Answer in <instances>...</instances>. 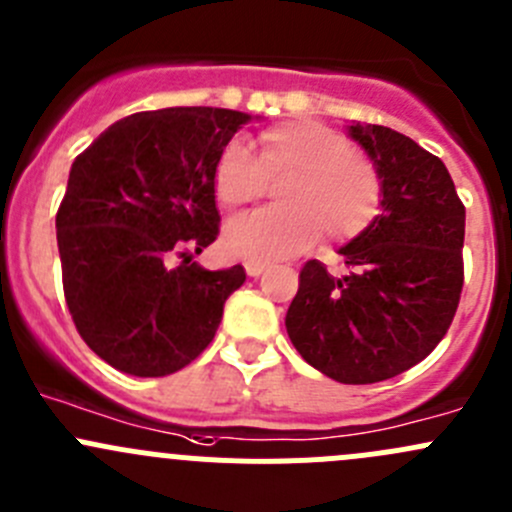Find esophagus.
<instances>
[{"instance_id": "34e87169", "label": "esophagus", "mask_w": 512, "mask_h": 512, "mask_svg": "<svg viewBox=\"0 0 512 512\" xmlns=\"http://www.w3.org/2000/svg\"><path fill=\"white\" fill-rule=\"evenodd\" d=\"M265 262H247V265H245V272H247V275H250V277H260L262 275V272H265Z\"/></svg>"}]
</instances>
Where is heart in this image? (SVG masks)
<instances>
[{"label": "heart", "instance_id": "heart-1", "mask_svg": "<svg viewBox=\"0 0 512 512\" xmlns=\"http://www.w3.org/2000/svg\"><path fill=\"white\" fill-rule=\"evenodd\" d=\"M280 180L277 208L255 210L225 227V247L250 262H275L317 242L359 235L381 205V178L356 156L334 128L314 121H287L260 133V158L242 141H230L213 168L215 195L225 208H240Z\"/></svg>", "mask_w": 512, "mask_h": 512}]
</instances>
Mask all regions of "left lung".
<instances>
[{
	"label": "left lung",
	"mask_w": 512,
	"mask_h": 512,
	"mask_svg": "<svg viewBox=\"0 0 512 512\" xmlns=\"http://www.w3.org/2000/svg\"><path fill=\"white\" fill-rule=\"evenodd\" d=\"M347 136L381 178L379 215L339 247L342 277L299 272L285 327L294 349L339 384L411 369L446 337L463 289L466 208L441 158L404 133L352 121Z\"/></svg>",
	"instance_id": "8db88e82"
}]
</instances>
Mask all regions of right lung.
Here are the masks:
<instances>
[{"label":"right lung","mask_w":512,"mask_h":512,"mask_svg":"<svg viewBox=\"0 0 512 512\" xmlns=\"http://www.w3.org/2000/svg\"><path fill=\"white\" fill-rule=\"evenodd\" d=\"M250 121L210 106L133 113L71 163L56 213L66 304L113 369L168 376L213 342L247 275L193 257L218 237L215 160Z\"/></svg>","instance_id":"1"}]
</instances>
